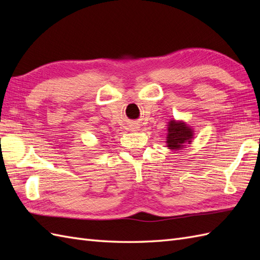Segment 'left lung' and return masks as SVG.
<instances>
[{"label": "left lung", "mask_w": 260, "mask_h": 260, "mask_svg": "<svg viewBox=\"0 0 260 260\" xmlns=\"http://www.w3.org/2000/svg\"><path fill=\"white\" fill-rule=\"evenodd\" d=\"M193 138L192 130L182 121L171 120L168 124V136H167V145L170 149H180L183 147L185 142H191Z\"/></svg>", "instance_id": "8db88e82"}]
</instances>
